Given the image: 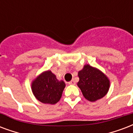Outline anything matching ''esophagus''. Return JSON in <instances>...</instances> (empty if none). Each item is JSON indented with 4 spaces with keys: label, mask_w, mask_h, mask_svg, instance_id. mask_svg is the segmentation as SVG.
<instances>
[{
    "label": "esophagus",
    "mask_w": 133,
    "mask_h": 133,
    "mask_svg": "<svg viewBox=\"0 0 133 133\" xmlns=\"http://www.w3.org/2000/svg\"><path fill=\"white\" fill-rule=\"evenodd\" d=\"M69 85H75V84H76V82H75L74 80H72V81H71L70 82H69Z\"/></svg>",
    "instance_id": "obj_1"
}]
</instances>
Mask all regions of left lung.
Wrapping results in <instances>:
<instances>
[{
	"label": "left lung",
	"instance_id": "1",
	"mask_svg": "<svg viewBox=\"0 0 133 133\" xmlns=\"http://www.w3.org/2000/svg\"><path fill=\"white\" fill-rule=\"evenodd\" d=\"M78 76L79 77L78 86L88 100L95 102L107 93L110 85L109 81L98 69L87 64L78 72Z\"/></svg>",
	"mask_w": 133,
	"mask_h": 133
}]
</instances>
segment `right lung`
Masks as SVG:
<instances>
[{
	"label": "right lung",
	"instance_id": "obj_1",
	"mask_svg": "<svg viewBox=\"0 0 133 133\" xmlns=\"http://www.w3.org/2000/svg\"><path fill=\"white\" fill-rule=\"evenodd\" d=\"M65 88L63 81H59L55 75L47 71L33 81L32 92L36 98L44 104H55L60 99Z\"/></svg>",
	"mask_w": 133,
	"mask_h": 133
}]
</instances>
